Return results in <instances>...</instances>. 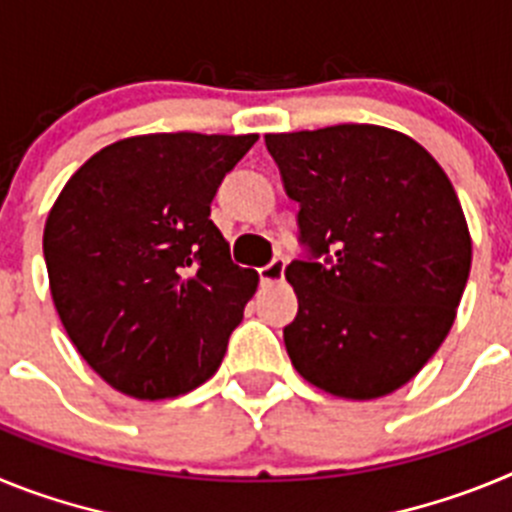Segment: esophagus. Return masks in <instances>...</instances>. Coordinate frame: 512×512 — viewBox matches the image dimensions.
I'll return each instance as SVG.
<instances>
[{"label":"esophagus","mask_w":512,"mask_h":512,"mask_svg":"<svg viewBox=\"0 0 512 512\" xmlns=\"http://www.w3.org/2000/svg\"><path fill=\"white\" fill-rule=\"evenodd\" d=\"M259 277L264 287H271V284H279L284 279V261H271L269 266L259 269Z\"/></svg>","instance_id":"1"}]
</instances>
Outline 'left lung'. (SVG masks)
<instances>
[{
	"label": "left lung",
	"instance_id": "8db88e82",
	"mask_svg": "<svg viewBox=\"0 0 512 512\" xmlns=\"http://www.w3.org/2000/svg\"><path fill=\"white\" fill-rule=\"evenodd\" d=\"M302 241L284 346L305 382L346 400L400 390L456 320L472 235L454 184L418 140L382 125L264 135Z\"/></svg>",
	"mask_w": 512,
	"mask_h": 512
}]
</instances>
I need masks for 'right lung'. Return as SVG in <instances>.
<instances>
[{
    "label": "right lung",
    "instance_id": "add662e5",
    "mask_svg": "<svg viewBox=\"0 0 512 512\" xmlns=\"http://www.w3.org/2000/svg\"><path fill=\"white\" fill-rule=\"evenodd\" d=\"M256 140L122 138L53 202L43 230L53 305L81 359L122 395H184L223 361L259 274L230 261L210 202Z\"/></svg>",
    "mask_w": 512,
    "mask_h": 512
}]
</instances>
